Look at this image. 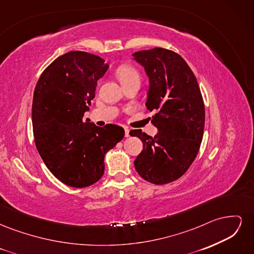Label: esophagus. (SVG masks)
I'll return each mask as SVG.
<instances>
[{
  "label": "esophagus",
  "instance_id": "1",
  "mask_svg": "<svg viewBox=\"0 0 254 254\" xmlns=\"http://www.w3.org/2000/svg\"><path fill=\"white\" fill-rule=\"evenodd\" d=\"M125 136L126 137L129 136V129L128 128H125Z\"/></svg>",
  "mask_w": 254,
  "mask_h": 254
}]
</instances>
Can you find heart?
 Returning a JSON list of instances; mask_svg holds the SVG:
<instances>
[{
  "label": "heart",
  "instance_id": "heart-1",
  "mask_svg": "<svg viewBox=\"0 0 254 254\" xmlns=\"http://www.w3.org/2000/svg\"><path fill=\"white\" fill-rule=\"evenodd\" d=\"M117 77L123 87L131 82H140L141 75L136 68L130 64L121 65L117 71Z\"/></svg>",
  "mask_w": 254,
  "mask_h": 254
}]
</instances>
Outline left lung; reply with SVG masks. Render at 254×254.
Returning a JSON list of instances; mask_svg holds the SVG:
<instances>
[{
  "label": "left lung",
  "instance_id": "8db88e82",
  "mask_svg": "<svg viewBox=\"0 0 254 254\" xmlns=\"http://www.w3.org/2000/svg\"><path fill=\"white\" fill-rule=\"evenodd\" d=\"M149 78L146 107L155 111L151 123L158 133L130 131L143 143L134 167L153 184L173 182L186 173L200 148L204 129V104L193 71L178 54L155 48L132 54Z\"/></svg>",
  "mask_w": 254,
  "mask_h": 254
}]
</instances>
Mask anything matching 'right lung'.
<instances>
[{"instance_id":"right-lung-1","label":"right lung","mask_w":254,"mask_h":254,"mask_svg":"<svg viewBox=\"0 0 254 254\" xmlns=\"http://www.w3.org/2000/svg\"><path fill=\"white\" fill-rule=\"evenodd\" d=\"M108 67L93 54L68 52L54 60L36 84L32 108L36 147L50 172L68 187L86 188L101 179L106 152L125 135L121 126L97 127L89 119L83 121L97 80Z\"/></svg>"}]
</instances>
